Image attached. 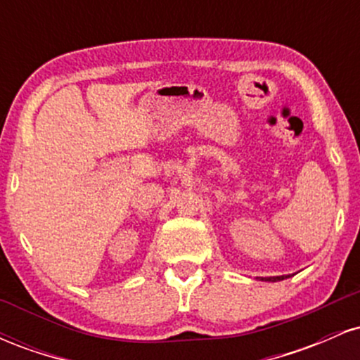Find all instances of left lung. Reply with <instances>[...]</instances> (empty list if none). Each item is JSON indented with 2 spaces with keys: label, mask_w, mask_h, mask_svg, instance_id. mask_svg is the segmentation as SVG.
I'll list each match as a JSON object with an SVG mask.
<instances>
[{
  "label": "left lung",
  "mask_w": 360,
  "mask_h": 360,
  "mask_svg": "<svg viewBox=\"0 0 360 360\" xmlns=\"http://www.w3.org/2000/svg\"><path fill=\"white\" fill-rule=\"evenodd\" d=\"M284 278H288V276H278V278H264V281H283Z\"/></svg>",
  "instance_id": "left-lung-1"
}]
</instances>
